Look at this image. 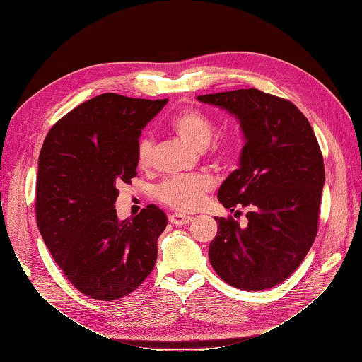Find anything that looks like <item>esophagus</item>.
Instances as JSON below:
<instances>
[{
	"label": "esophagus",
	"mask_w": 362,
	"mask_h": 362,
	"mask_svg": "<svg viewBox=\"0 0 362 362\" xmlns=\"http://www.w3.org/2000/svg\"><path fill=\"white\" fill-rule=\"evenodd\" d=\"M169 222L173 225H187L192 222V216H185L180 213H173L169 216Z\"/></svg>",
	"instance_id": "34e87169"
}]
</instances>
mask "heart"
<instances>
[{"label":"heart","mask_w":362,"mask_h":362,"mask_svg":"<svg viewBox=\"0 0 362 362\" xmlns=\"http://www.w3.org/2000/svg\"><path fill=\"white\" fill-rule=\"evenodd\" d=\"M172 129L189 145L204 149L211 141L214 125L199 108H182L173 116L170 122ZM234 140L231 137H221L214 141L213 152L218 157H226L234 151ZM154 156V140L145 136L137 141L136 160L139 168L146 169L151 166ZM213 180L208 175H190V177L170 178L161 182L157 187V198L175 210L190 211L199 206L204 196L213 189Z\"/></svg>","instance_id":"heart-1"}]
</instances>
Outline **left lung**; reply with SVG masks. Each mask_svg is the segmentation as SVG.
I'll list each match as a JSON object with an SVG mask.
<instances>
[{"label": "left lung", "instance_id": "obj_1", "mask_svg": "<svg viewBox=\"0 0 362 362\" xmlns=\"http://www.w3.org/2000/svg\"><path fill=\"white\" fill-rule=\"evenodd\" d=\"M204 104L235 115L246 144L240 168L223 181L225 208L247 206V226L214 217L210 243L216 273L240 290H267L300 266L319 228L323 156L305 115L288 100L258 89L201 95Z\"/></svg>", "mask_w": 362, "mask_h": 362}]
</instances>
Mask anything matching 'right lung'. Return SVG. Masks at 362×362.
Returning a JSON list of instances; mask_svg holds the SVG:
<instances>
[{
	"mask_svg": "<svg viewBox=\"0 0 362 362\" xmlns=\"http://www.w3.org/2000/svg\"><path fill=\"white\" fill-rule=\"evenodd\" d=\"M168 100L103 93L59 119L43 141L36 182V221L64 276L96 300L134 291L157 261V240L168 225L154 204L120 221V182L137 172L144 128Z\"/></svg>",
	"mask_w": 362,
	"mask_h": 362,
	"instance_id": "add662e5",
	"label": "right lung"
}]
</instances>
